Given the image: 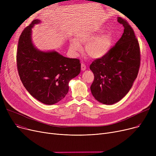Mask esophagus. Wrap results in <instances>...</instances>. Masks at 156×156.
Listing matches in <instances>:
<instances>
[{"instance_id":"obj_1","label":"esophagus","mask_w":156,"mask_h":156,"mask_svg":"<svg viewBox=\"0 0 156 156\" xmlns=\"http://www.w3.org/2000/svg\"><path fill=\"white\" fill-rule=\"evenodd\" d=\"M86 66L83 64V63H81V69L82 71H85L86 69Z\"/></svg>"}]
</instances>
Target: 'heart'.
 Returning a JSON list of instances; mask_svg holds the SVG:
<instances>
[{"mask_svg": "<svg viewBox=\"0 0 156 156\" xmlns=\"http://www.w3.org/2000/svg\"><path fill=\"white\" fill-rule=\"evenodd\" d=\"M99 32V29L88 30L78 33L75 40L70 42V48L73 52L80 51L81 45L85 44V52L93 59L101 58L108 52L112 43L111 32H105L95 37Z\"/></svg>", "mask_w": 156, "mask_h": 156, "instance_id": "1", "label": "heart"}]
</instances>
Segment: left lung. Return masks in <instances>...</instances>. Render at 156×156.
Masks as SVG:
<instances>
[{"mask_svg": "<svg viewBox=\"0 0 156 156\" xmlns=\"http://www.w3.org/2000/svg\"><path fill=\"white\" fill-rule=\"evenodd\" d=\"M124 27L122 37L115 45L90 66L94 75L90 90L95 99L106 105L121 100L129 91L140 65V51L134 31L128 23L119 17Z\"/></svg>", "mask_w": 156, "mask_h": 156, "instance_id": "1", "label": "left lung"}]
</instances>
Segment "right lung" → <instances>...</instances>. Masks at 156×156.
I'll use <instances>...</instances> for the list:
<instances>
[{
    "label": "right lung",
    "mask_w": 156,
    "mask_h": 156,
    "mask_svg": "<svg viewBox=\"0 0 156 156\" xmlns=\"http://www.w3.org/2000/svg\"><path fill=\"white\" fill-rule=\"evenodd\" d=\"M33 21L20 37L16 54L19 76L27 91L38 101L52 105L65 97L69 81L79 75L80 59L65 57L57 52H42L31 41Z\"/></svg>",
    "instance_id": "right-lung-1"
}]
</instances>
